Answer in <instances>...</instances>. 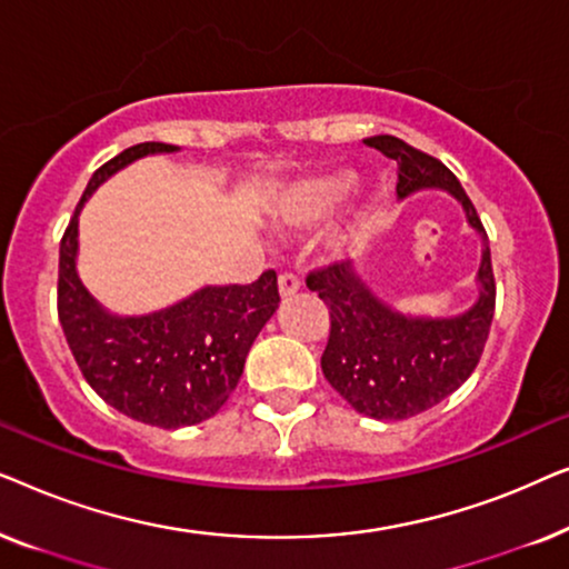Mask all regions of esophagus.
<instances>
[{
    "instance_id": "1",
    "label": "esophagus",
    "mask_w": 569,
    "mask_h": 569,
    "mask_svg": "<svg viewBox=\"0 0 569 569\" xmlns=\"http://www.w3.org/2000/svg\"><path fill=\"white\" fill-rule=\"evenodd\" d=\"M277 284H279V295H282L284 300L292 298V295L300 290V279L295 277V274H290V271H284V274H279Z\"/></svg>"
}]
</instances>
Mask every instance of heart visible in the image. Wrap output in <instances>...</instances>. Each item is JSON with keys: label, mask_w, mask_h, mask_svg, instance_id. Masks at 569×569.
<instances>
[{"label": "heart", "mask_w": 569, "mask_h": 569, "mask_svg": "<svg viewBox=\"0 0 569 569\" xmlns=\"http://www.w3.org/2000/svg\"><path fill=\"white\" fill-rule=\"evenodd\" d=\"M352 189V173L333 170V173L308 176L284 193L279 214L292 228H310L321 222Z\"/></svg>", "instance_id": "1"}]
</instances>
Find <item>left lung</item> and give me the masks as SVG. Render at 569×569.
<instances>
[{
	"instance_id": "obj_1",
	"label": "left lung",
	"mask_w": 569,
	"mask_h": 569,
	"mask_svg": "<svg viewBox=\"0 0 569 569\" xmlns=\"http://www.w3.org/2000/svg\"><path fill=\"white\" fill-rule=\"evenodd\" d=\"M365 144L396 160L399 199L425 189L448 191L463 207L466 222L485 246L477 271V302L448 318L399 313L365 284L352 261L308 274V290L318 292L331 316L329 345L321 357L326 380L355 411L393 422L432 409L477 368L495 316V274L485 224L458 178L440 160L399 137H370Z\"/></svg>"
}]
</instances>
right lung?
<instances>
[{
  "mask_svg": "<svg viewBox=\"0 0 569 569\" xmlns=\"http://www.w3.org/2000/svg\"><path fill=\"white\" fill-rule=\"evenodd\" d=\"M176 144L129 147L92 173L59 248V321L82 376L100 399L137 422L178 430L214 417L236 391L253 339L279 308L274 271L253 284H207L144 316H116L77 274L84 201L100 183Z\"/></svg>",
  "mask_w": 569,
  "mask_h": 569,
  "instance_id": "right-lung-1",
  "label": "right lung"
}]
</instances>
